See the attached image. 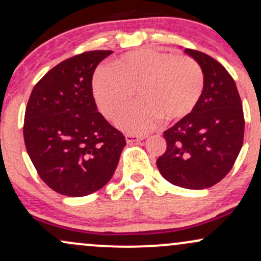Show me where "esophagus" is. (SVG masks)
Instances as JSON below:
<instances>
[{"label":"esophagus","mask_w":261,"mask_h":261,"mask_svg":"<svg viewBox=\"0 0 261 261\" xmlns=\"http://www.w3.org/2000/svg\"><path fill=\"white\" fill-rule=\"evenodd\" d=\"M125 139H126V142H127V143H133V142H137V141L145 140L146 136H145V135L126 134V135H125Z\"/></svg>","instance_id":"1"}]
</instances>
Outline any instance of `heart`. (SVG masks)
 I'll return each mask as SVG.
<instances>
[{
  "label": "heart",
  "instance_id": "b5f03b06",
  "mask_svg": "<svg viewBox=\"0 0 261 261\" xmlns=\"http://www.w3.org/2000/svg\"><path fill=\"white\" fill-rule=\"evenodd\" d=\"M203 85V72L193 58L145 47L115 59L110 70L98 71L93 95L101 113L115 119L137 89L141 100L116 122L140 134L152 130L163 118L176 121L190 115L201 99Z\"/></svg>",
  "mask_w": 261,
  "mask_h": 261
}]
</instances>
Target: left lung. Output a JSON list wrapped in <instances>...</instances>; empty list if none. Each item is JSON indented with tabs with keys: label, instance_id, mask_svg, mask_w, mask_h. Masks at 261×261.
Masks as SVG:
<instances>
[{
	"label": "left lung",
	"instance_id": "left-lung-1",
	"mask_svg": "<svg viewBox=\"0 0 261 261\" xmlns=\"http://www.w3.org/2000/svg\"><path fill=\"white\" fill-rule=\"evenodd\" d=\"M185 53L201 67L203 92L195 110L163 133L167 149L157 167L176 187L200 190L217 184L232 169L243 146L244 114L226 68L201 51Z\"/></svg>",
	"mask_w": 261,
	"mask_h": 261
}]
</instances>
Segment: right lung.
Segmentation results:
<instances>
[{
	"label": "right lung",
	"instance_id": "add662e5",
	"mask_svg": "<svg viewBox=\"0 0 261 261\" xmlns=\"http://www.w3.org/2000/svg\"><path fill=\"white\" fill-rule=\"evenodd\" d=\"M113 51H86L60 62L33 88L23 136L39 176L56 193L86 196L112 179L125 136L98 112L95 67Z\"/></svg>",
	"mask_w": 261,
	"mask_h": 261
}]
</instances>
